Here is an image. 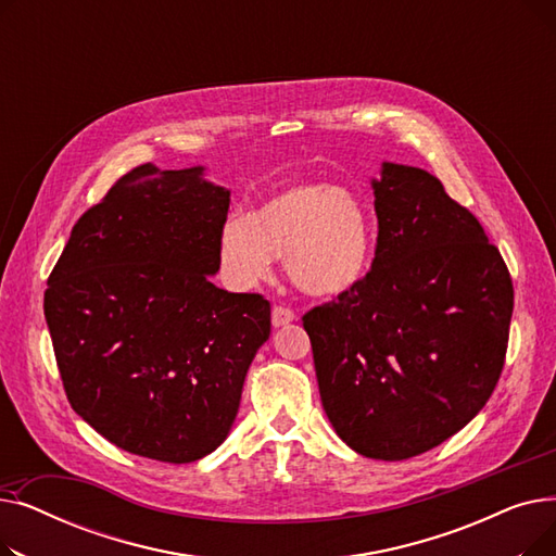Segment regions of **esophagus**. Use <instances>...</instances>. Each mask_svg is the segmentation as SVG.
<instances>
[{"label": "esophagus", "instance_id": "esophagus-1", "mask_svg": "<svg viewBox=\"0 0 556 556\" xmlns=\"http://www.w3.org/2000/svg\"><path fill=\"white\" fill-rule=\"evenodd\" d=\"M293 319H295V311L290 306H281V304L273 306V325L275 327H283L288 323H293Z\"/></svg>", "mask_w": 556, "mask_h": 556}]
</instances>
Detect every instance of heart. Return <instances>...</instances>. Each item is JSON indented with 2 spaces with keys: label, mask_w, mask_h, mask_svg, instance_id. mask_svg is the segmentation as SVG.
<instances>
[{
  "label": "heart",
  "mask_w": 556,
  "mask_h": 556,
  "mask_svg": "<svg viewBox=\"0 0 556 556\" xmlns=\"http://www.w3.org/2000/svg\"><path fill=\"white\" fill-rule=\"evenodd\" d=\"M223 270L237 286L266 279L273 256L311 295H340L365 275L371 225L363 200L327 182H298L229 218L218 239Z\"/></svg>",
  "instance_id": "b5f03b06"
}]
</instances>
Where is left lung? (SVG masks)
<instances>
[{
    "mask_svg": "<svg viewBox=\"0 0 556 556\" xmlns=\"http://www.w3.org/2000/svg\"><path fill=\"white\" fill-rule=\"evenodd\" d=\"M371 185V268L302 323L340 440L394 462L440 446L482 410L505 367L514 283L434 175L386 162Z\"/></svg>",
    "mask_w": 556,
    "mask_h": 556,
    "instance_id": "obj_1",
    "label": "left lung"
}]
</instances>
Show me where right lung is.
<instances>
[{"mask_svg": "<svg viewBox=\"0 0 556 556\" xmlns=\"http://www.w3.org/2000/svg\"><path fill=\"white\" fill-rule=\"evenodd\" d=\"M229 191L141 164L74 225L45 317L74 413L132 455L187 464L237 419L270 302L212 283Z\"/></svg>", "mask_w": 556, "mask_h": 556, "instance_id": "add662e5", "label": "right lung"}]
</instances>
